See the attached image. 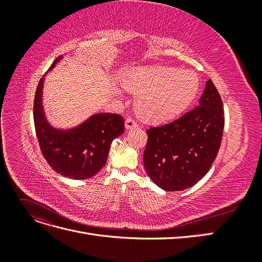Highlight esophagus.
<instances>
[{
	"mask_svg": "<svg viewBox=\"0 0 262 262\" xmlns=\"http://www.w3.org/2000/svg\"><path fill=\"white\" fill-rule=\"evenodd\" d=\"M138 126V122L134 118H126L125 119V128L126 129H133V128H137Z\"/></svg>",
	"mask_w": 262,
	"mask_h": 262,
	"instance_id": "34e87169",
	"label": "esophagus"
}]
</instances>
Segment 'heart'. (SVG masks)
I'll use <instances>...</instances> for the list:
<instances>
[{
  "label": "heart",
  "mask_w": 262,
  "mask_h": 262,
  "mask_svg": "<svg viewBox=\"0 0 262 262\" xmlns=\"http://www.w3.org/2000/svg\"><path fill=\"white\" fill-rule=\"evenodd\" d=\"M124 85L138 95V114L145 121L172 120L191 104L200 90V78L193 71L171 67L141 68L129 73Z\"/></svg>",
  "instance_id": "b5f03b06"
}]
</instances>
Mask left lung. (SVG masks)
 I'll list each match as a JSON object with an SVG mask.
<instances>
[{
  "label": "left lung",
  "mask_w": 262,
  "mask_h": 262,
  "mask_svg": "<svg viewBox=\"0 0 262 262\" xmlns=\"http://www.w3.org/2000/svg\"><path fill=\"white\" fill-rule=\"evenodd\" d=\"M224 122L223 101L209 80L199 106L169 123L146 130L143 163L149 178L167 191L195 185L215 160Z\"/></svg>",
  "instance_id": "obj_1"
}]
</instances>
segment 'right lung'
<instances>
[{
	"label": "right lung",
	"mask_w": 262,
	"mask_h": 262,
	"mask_svg": "<svg viewBox=\"0 0 262 262\" xmlns=\"http://www.w3.org/2000/svg\"><path fill=\"white\" fill-rule=\"evenodd\" d=\"M61 57L55 59L49 71ZM43 77L38 83L34 101L36 136L43 157L62 176L72 179L93 177L104 167L110 144L124 131L123 117L97 114L74 130H55L47 123L41 106Z\"/></svg>",
	"instance_id": "add662e5"
}]
</instances>
